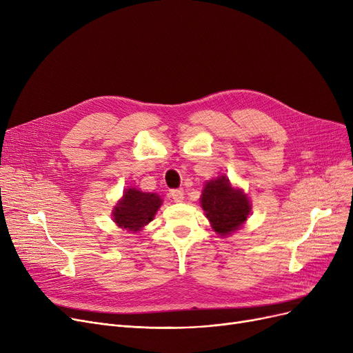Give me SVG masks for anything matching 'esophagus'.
Returning <instances> with one entry per match:
<instances>
[{
    "mask_svg": "<svg viewBox=\"0 0 353 353\" xmlns=\"http://www.w3.org/2000/svg\"><path fill=\"white\" fill-rule=\"evenodd\" d=\"M170 197H172L174 201H181L183 197H184L183 189H173V190H170Z\"/></svg>",
    "mask_w": 353,
    "mask_h": 353,
    "instance_id": "obj_1",
    "label": "esophagus"
}]
</instances>
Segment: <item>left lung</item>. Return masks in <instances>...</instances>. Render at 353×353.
Wrapping results in <instances>:
<instances>
[{"mask_svg":"<svg viewBox=\"0 0 353 353\" xmlns=\"http://www.w3.org/2000/svg\"><path fill=\"white\" fill-rule=\"evenodd\" d=\"M200 200L212 228L221 236L239 229L250 213V203L246 194L234 190L225 176L209 181Z\"/></svg>","mask_w":353,"mask_h":353,"instance_id":"8db88e82","label":"left lung"}]
</instances>
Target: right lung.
I'll list each match as a JSON object with an SVG mask.
<instances>
[{
	"label": "right lung",
	"instance_id": "obj_1",
	"mask_svg": "<svg viewBox=\"0 0 353 353\" xmlns=\"http://www.w3.org/2000/svg\"><path fill=\"white\" fill-rule=\"evenodd\" d=\"M160 205L161 199L157 194L128 189L113 212L114 221L123 229L139 232L153 220Z\"/></svg>",
	"mask_w": 353,
	"mask_h": 353
}]
</instances>
